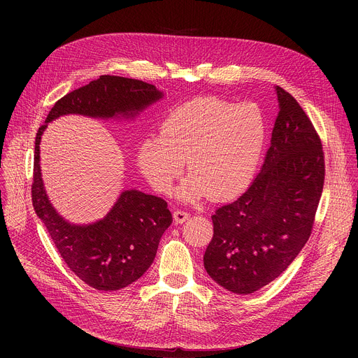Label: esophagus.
<instances>
[{"instance_id": "esophagus-1", "label": "esophagus", "mask_w": 358, "mask_h": 358, "mask_svg": "<svg viewBox=\"0 0 358 358\" xmlns=\"http://www.w3.org/2000/svg\"><path fill=\"white\" fill-rule=\"evenodd\" d=\"M174 221H176V224H182V222H185L188 218H189V214L188 213H185V211H181V210H177V211H174Z\"/></svg>"}]
</instances>
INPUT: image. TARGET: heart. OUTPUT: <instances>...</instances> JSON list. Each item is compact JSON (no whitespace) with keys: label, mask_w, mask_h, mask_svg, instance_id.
Returning a JSON list of instances; mask_svg holds the SVG:
<instances>
[{"label":"heart","mask_w":358,"mask_h":358,"mask_svg":"<svg viewBox=\"0 0 358 358\" xmlns=\"http://www.w3.org/2000/svg\"><path fill=\"white\" fill-rule=\"evenodd\" d=\"M265 138L266 126L258 108L198 97L164 119L160 136L140 143L137 163L151 187L167 194L187 159L191 174L177 196L185 202L207 195L224 201L239 195L250 182Z\"/></svg>","instance_id":"obj_1"}]
</instances>
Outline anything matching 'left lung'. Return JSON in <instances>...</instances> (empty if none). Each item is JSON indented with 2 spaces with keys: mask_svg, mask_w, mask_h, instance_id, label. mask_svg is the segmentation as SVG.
I'll list each match as a JSON object with an SVG mask.
<instances>
[{
  "mask_svg": "<svg viewBox=\"0 0 358 358\" xmlns=\"http://www.w3.org/2000/svg\"><path fill=\"white\" fill-rule=\"evenodd\" d=\"M279 113L261 173L211 217L203 268L224 289L249 294L282 275L308 242L324 184L320 137L296 99L275 86Z\"/></svg>",
  "mask_w": 358,
  "mask_h": 358,
  "instance_id": "8db88e82",
  "label": "left lung"
}]
</instances>
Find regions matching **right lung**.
<instances>
[{"label":"right lung","mask_w":358,"mask_h":358,"mask_svg":"<svg viewBox=\"0 0 358 358\" xmlns=\"http://www.w3.org/2000/svg\"><path fill=\"white\" fill-rule=\"evenodd\" d=\"M164 96L155 85L101 75L62 99L50 109L35 137L32 206L68 268L97 290H119L138 278L156 258L160 239L171 225L167 202L137 189H124L112 210L96 222L76 225L52 207L43 187L39 144L49 122L65 115L94 119H134Z\"/></svg>","instance_id":"right-lung-1"}]
</instances>
